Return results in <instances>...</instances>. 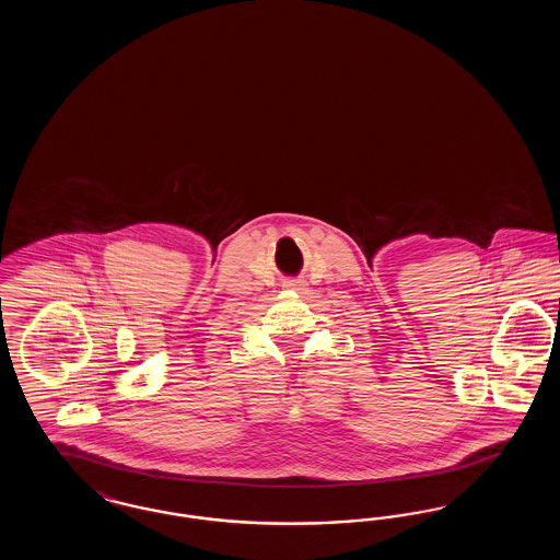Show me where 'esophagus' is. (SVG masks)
Here are the masks:
<instances>
[{
  "mask_svg": "<svg viewBox=\"0 0 560 560\" xmlns=\"http://www.w3.org/2000/svg\"><path fill=\"white\" fill-rule=\"evenodd\" d=\"M302 285H304L302 281H293L292 283V288H295V290H302Z\"/></svg>",
  "mask_w": 560,
  "mask_h": 560,
  "instance_id": "1",
  "label": "esophagus"
}]
</instances>
